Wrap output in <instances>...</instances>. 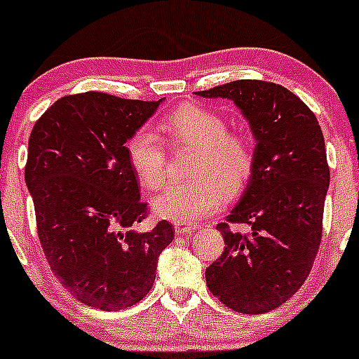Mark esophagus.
Returning <instances> with one entry per match:
<instances>
[{"label":"esophagus","mask_w":359,"mask_h":359,"mask_svg":"<svg viewBox=\"0 0 359 359\" xmlns=\"http://www.w3.org/2000/svg\"><path fill=\"white\" fill-rule=\"evenodd\" d=\"M198 224H175V233L177 234H193L198 229Z\"/></svg>","instance_id":"esophagus-1"}]
</instances>
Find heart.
I'll return each mask as SVG.
<instances>
[{
  "instance_id": "1",
  "label": "heart",
  "mask_w": 359,
  "mask_h": 359,
  "mask_svg": "<svg viewBox=\"0 0 359 359\" xmlns=\"http://www.w3.org/2000/svg\"><path fill=\"white\" fill-rule=\"evenodd\" d=\"M159 130L170 146L191 147L189 175L193 179L166 186L153 200L163 219L179 224L210 215L227 194H236L248 184L255 166V151L245 133L229 132L222 114L208 107L186 104L168 112ZM126 159L140 186L158 189L166 175V151L156 133L140 128L125 144Z\"/></svg>"
}]
</instances>
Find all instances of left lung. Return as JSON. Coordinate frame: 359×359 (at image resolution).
I'll use <instances>...</instances> for the list:
<instances>
[{"label": "left lung", "mask_w": 359, "mask_h": 359, "mask_svg": "<svg viewBox=\"0 0 359 359\" xmlns=\"http://www.w3.org/2000/svg\"><path fill=\"white\" fill-rule=\"evenodd\" d=\"M198 95L233 100L257 140L248 186L217 224L226 247L206 267V287L236 313H269L302 287L320 250L330 184L323 133L314 112L276 83L238 79Z\"/></svg>", "instance_id": "1"}]
</instances>
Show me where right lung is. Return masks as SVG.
Here are the masks:
<instances>
[{
    "label": "right lung",
    "mask_w": 359,
    "mask_h": 359,
    "mask_svg": "<svg viewBox=\"0 0 359 359\" xmlns=\"http://www.w3.org/2000/svg\"><path fill=\"white\" fill-rule=\"evenodd\" d=\"M161 100L102 92L66 95L36 121L25 184L34 201L39 243L53 274L79 302L119 311L144 299L173 226L130 227L149 215L125 144Z\"/></svg>",
    "instance_id": "right-lung-1"
}]
</instances>
